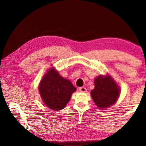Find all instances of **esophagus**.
Segmentation results:
<instances>
[{
  "label": "esophagus",
  "mask_w": 146,
  "mask_h": 146,
  "mask_svg": "<svg viewBox=\"0 0 146 146\" xmlns=\"http://www.w3.org/2000/svg\"><path fill=\"white\" fill-rule=\"evenodd\" d=\"M79 90L82 92H87L86 88L85 87H80L79 88Z\"/></svg>",
  "instance_id": "esophagus-1"
}]
</instances>
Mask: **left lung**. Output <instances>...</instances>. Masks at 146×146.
Listing matches in <instances>:
<instances>
[{"instance_id": "obj_1", "label": "left lung", "mask_w": 146, "mask_h": 146, "mask_svg": "<svg viewBox=\"0 0 146 146\" xmlns=\"http://www.w3.org/2000/svg\"><path fill=\"white\" fill-rule=\"evenodd\" d=\"M95 88L91 91V96L100 108H106L117 101L119 89L115 82L108 76L98 77L94 80Z\"/></svg>"}]
</instances>
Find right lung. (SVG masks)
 <instances>
[{
	"mask_svg": "<svg viewBox=\"0 0 146 146\" xmlns=\"http://www.w3.org/2000/svg\"><path fill=\"white\" fill-rule=\"evenodd\" d=\"M76 91V88L68 80L63 78L52 68L40 82L39 92L45 105L52 110H60L65 108Z\"/></svg>",
	"mask_w": 146,
	"mask_h": 146,
	"instance_id": "right-lung-1",
	"label": "right lung"
}]
</instances>
